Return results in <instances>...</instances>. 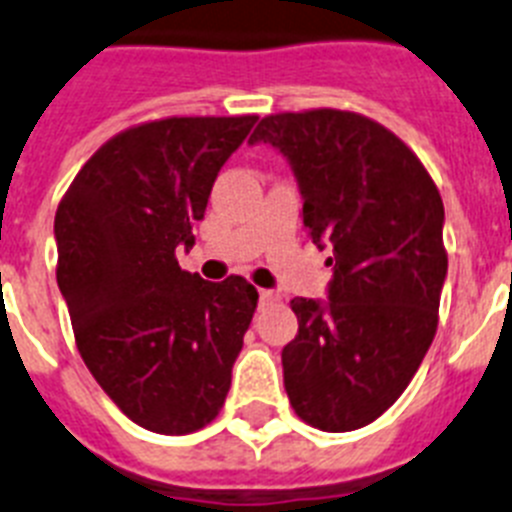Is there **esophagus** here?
<instances>
[{"mask_svg":"<svg viewBox=\"0 0 512 512\" xmlns=\"http://www.w3.org/2000/svg\"><path fill=\"white\" fill-rule=\"evenodd\" d=\"M277 300V292L274 290H259V303L261 305H272Z\"/></svg>","mask_w":512,"mask_h":512,"instance_id":"1","label":"esophagus"}]
</instances>
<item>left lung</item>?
<instances>
[{
	"instance_id": "8db88e82",
	"label": "left lung",
	"mask_w": 512,
	"mask_h": 512,
	"mask_svg": "<svg viewBox=\"0 0 512 512\" xmlns=\"http://www.w3.org/2000/svg\"><path fill=\"white\" fill-rule=\"evenodd\" d=\"M290 163L303 227L329 248L326 298H295L298 334L282 349L285 391L326 432L370 425L399 399L438 329L448 274L445 209L425 165L386 126L318 108L266 116L251 144Z\"/></svg>"
}]
</instances>
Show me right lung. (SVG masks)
<instances>
[{
	"mask_svg": "<svg viewBox=\"0 0 512 512\" xmlns=\"http://www.w3.org/2000/svg\"><path fill=\"white\" fill-rule=\"evenodd\" d=\"M256 121L134 126L87 160L56 209V282L77 349L144 430H199L230 391L259 292L243 277L183 272L176 251L194 246L214 178Z\"/></svg>",
	"mask_w": 512,
	"mask_h": 512,
	"instance_id": "right-lung-1",
	"label": "right lung"
}]
</instances>
